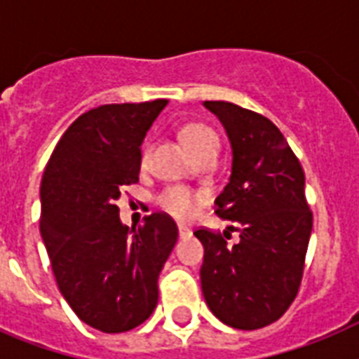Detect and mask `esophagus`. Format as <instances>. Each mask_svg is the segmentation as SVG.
Here are the masks:
<instances>
[{"label":"esophagus","instance_id":"obj_1","mask_svg":"<svg viewBox=\"0 0 359 359\" xmlns=\"http://www.w3.org/2000/svg\"><path fill=\"white\" fill-rule=\"evenodd\" d=\"M179 236L180 238H188V236H191L190 227H186V225H179Z\"/></svg>","mask_w":359,"mask_h":359}]
</instances>
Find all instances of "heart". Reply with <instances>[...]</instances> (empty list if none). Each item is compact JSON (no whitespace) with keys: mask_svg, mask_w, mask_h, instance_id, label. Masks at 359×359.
Masks as SVG:
<instances>
[{"mask_svg":"<svg viewBox=\"0 0 359 359\" xmlns=\"http://www.w3.org/2000/svg\"><path fill=\"white\" fill-rule=\"evenodd\" d=\"M180 140L196 158L205 152H218L219 149L218 134L203 123H186L180 128ZM149 156H151V145L145 143L140 154L141 165H147ZM156 201L160 208H163L169 216L177 219H188L196 212L197 205L203 201V197L186 186H169L156 197Z\"/></svg>","mask_w":359,"mask_h":359,"instance_id":"obj_1","label":"heart"}]
</instances>
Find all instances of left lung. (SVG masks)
I'll return each mask as SVG.
<instances>
[{
    "mask_svg": "<svg viewBox=\"0 0 359 359\" xmlns=\"http://www.w3.org/2000/svg\"><path fill=\"white\" fill-rule=\"evenodd\" d=\"M233 145V171L216 197V214L231 219L240 242L199 227L205 248L201 287L210 311L227 326L259 330L276 323L300 290L313 212L306 177L285 135L264 115L233 102L207 100Z\"/></svg>",
    "mask_w": 359,
    "mask_h": 359,
    "instance_id": "8db88e82",
    "label": "left lung"
}]
</instances>
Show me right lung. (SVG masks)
<instances>
[{"mask_svg": "<svg viewBox=\"0 0 359 359\" xmlns=\"http://www.w3.org/2000/svg\"><path fill=\"white\" fill-rule=\"evenodd\" d=\"M165 104L89 109L67 128L42 175L41 235L57 287L78 318L104 334L151 317L158 276L179 236L165 212H152L130 233L115 205L140 182L141 141Z\"/></svg>", "mask_w": 359, "mask_h": 359, "instance_id": "right-lung-1", "label": "right lung"}]
</instances>
